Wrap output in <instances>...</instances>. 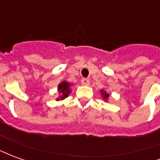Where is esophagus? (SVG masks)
Instances as JSON below:
<instances>
[{
    "instance_id": "1",
    "label": "esophagus",
    "mask_w": 160,
    "mask_h": 160,
    "mask_svg": "<svg viewBox=\"0 0 160 160\" xmlns=\"http://www.w3.org/2000/svg\"><path fill=\"white\" fill-rule=\"evenodd\" d=\"M81 84L83 85V86H89L90 85V80L87 79V78H84L81 80Z\"/></svg>"
}]
</instances>
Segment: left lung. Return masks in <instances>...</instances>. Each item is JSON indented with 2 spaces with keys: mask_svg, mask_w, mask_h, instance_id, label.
I'll use <instances>...</instances> for the list:
<instances>
[{
  "mask_svg": "<svg viewBox=\"0 0 160 160\" xmlns=\"http://www.w3.org/2000/svg\"><path fill=\"white\" fill-rule=\"evenodd\" d=\"M99 92H100V94L101 96H102V98H103V99H104V101H108V99H109V93H107L104 89H101Z\"/></svg>",
  "mask_w": 160,
  "mask_h": 160,
  "instance_id": "8db88e82",
  "label": "left lung"
}]
</instances>
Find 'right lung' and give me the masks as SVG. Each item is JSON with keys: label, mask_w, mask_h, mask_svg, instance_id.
<instances>
[{"label": "right lung", "mask_w": 160, "mask_h": 160, "mask_svg": "<svg viewBox=\"0 0 160 160\" xmlns=\"http://www.w3.org/2000/svg\"><path fill=\"white\" fill-rule=\"evenodd\" d=\"M73 85L69 82H68L66 80H63L58 85L57 87V91L59 92V97L56 98V101L63 100L66 98L68 97V95L71 93V87Z\"/></svg>", "instance_id": "obj_1"}]
</instances>
